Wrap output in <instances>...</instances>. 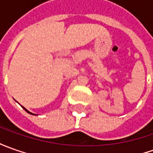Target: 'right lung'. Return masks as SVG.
I'll list each match as a JSON object with an SVG mask.
<instances>
[{
    "label": "right lung",
    "mask_w": 153,
    "mask_h": 153,
    "mask_svg": "<svg viewBox=\"0 0 153 153\" xmlns=\"http://www.w3.org/2000/svg\"><path fill=\"white\" fill-rule=\"evenodd\" d=\"M22 108H23L24 110L26 111V112H28L29 114H30V115H35V116H36V114H34V113H32V112H30V111H29L27 110V109H26V108H25V107H22Z\"/></svg>",
    "instance_id": "obj_1"
}]
</instances>
